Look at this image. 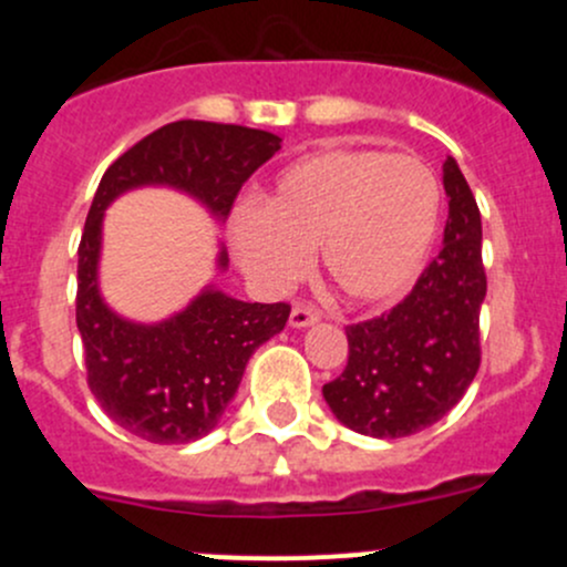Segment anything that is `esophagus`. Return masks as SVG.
Wrapping results in <instances>:
<instances>
[{"label": "esophagus", "mask_w": 567, "mask_h": 567, "mask_svg": "<svg viewBox=\"0 0 567 567\" xmlns=\"http://www.w3.org/2000/svg\"><path fill=\"white\" fill-rule=\"evenodd\" d=\"M320 320V310L316 305H307V301H299V305H293V310H290V326L293 329H305V326H312Z\"/></svg>", "instance_id": "obj_1"}]
</instances>
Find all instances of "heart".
Returning <instances> with one entry per match:
<instances>
[{"mask_svg":"<svg viewBox=\"0 0 567 567\" xmlns=\"http://www.w3.org/2000/svg\"><path fill=\"white\" fill-rule=\"evenodd\" d=\"M442 225L439 177L405 153L323 151L290 164L266 205L233 214L238 262L266 288H288L320 247L326 277L353 305L403 296Z\"/></svg>","mask_w":567,"mask_h":567,"instance_id":"heart-1","label":"heart"}]
</instances>
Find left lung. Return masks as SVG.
<instances>
[{"label":"left lung","mask_w":567,"mask_h":567,"mask_svg":"<svg viewBox=\"0 0 567 567\" xmlns=\"http://www.w3.org/2000/svg\"><path fill=\"white\" fill-rule=\"evenodd\" d=\"M444 247L390 312L348 326V364L323 386L337 420L375 439H400L442 420L480 368L485 299L483 225L466 177L447 156Z\"/></svg>","instance_id":"obj_1"}]
</instances>
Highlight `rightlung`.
Wrapping results in <instances>:
<instances>
[{
    "label": "right lung",
    "instance_id": "add662e5",
    "mask_svg": "<svg viewBox=\"0 0 567 567\" xmlns=\"http://www.w3.org/2000/svg\"><path fill=\"white\" fill-rule=\"evenodd\" d=\"M279 142L247 125L177 120L128 147L101 177L79 244L76 326L90 392L109 420L145 442L188 444L214 431L249 357L285 329L290 305H249L208 288L162 323L114 316L99 293L104 210L128 188L173 186L227 219ZM219 266L227 268V251H219Z\"/></svg>",
    "mask_w": 567,
    "mask_h": 567
}]
</instances>
